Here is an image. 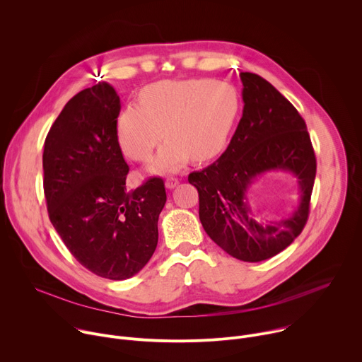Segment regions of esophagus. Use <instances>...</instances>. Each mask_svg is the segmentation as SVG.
I'll return each mask as SVG.
<instances>
[{
  "mask_svg": "<svg viewBox=\"0 0 362 362\" xmlns=\"http://www.w3.org/2000/svg\"><path fill=\"white\" fill-rule=\"evenodd\" d=\"M165 185H166L168 189H175V187L179 185V180H177L176 177H169Z\"/></svg>",
  "mask_w": 362,
  "mask_h": 362,
  "instance_id": "obj_1",
  "label": "esophagus"
}]
</instances>
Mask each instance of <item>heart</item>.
<instances>
[{"instance_id": "b5f03b06", "label": "heart", "mask_w": 362, "mask_h": 362, "mask_svg": "<svg viewBox=\"0 0 362 362\" xmlns=\"http://www.w3.org/2000/svg\"><path fill=\"white\" fill-rule=\"evenodd\" d=\"M240 110L236 88L225 81L186 80L148 86L141 106L117 120V137L129 158L144 162L169 137L148 172H175L192 158L208 160L226 146Z\"/></svg>"}]
</instances>
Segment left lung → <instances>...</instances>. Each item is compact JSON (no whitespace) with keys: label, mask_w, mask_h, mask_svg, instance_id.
I'll return each mask as SVG.
<instances>
[{"label":"left lung","mask_w":362,"mask_h":362,"mask_svg":"<svg viewBox=\"0 0 362 362\" xmlns=\"http://www.w3.org/2000/svg\"><path fill=\"white\" fill-rule=\"evenodd\" d=\"M243 112L222 156L189 175L199 192L204 232L226 253L243 262H261L288 247L302 232L315 182L317 160L298 110L265 78L240 73ZM268 171L297 177L300 202L288 217L257 218L247 199L252 182Z\"/></svg>","instance_id":"left-lung-1"}]
</instances>
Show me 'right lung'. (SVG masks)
I'll return each mask as SVG.
<instances>
[{
    "label": "right lung",
    "instance_id": "1",
    "mask_svg": "<svg viewBox=\"0 0 362 362\" xmlns=\"http://www.w3.org/2000/svg\"><path fill=\"white\" fill-rule=\"evenodd\" d=\"M119 113L113 86L100 81L84 88L51 126L42 153L51 223L84 268L113 281L132 278L148 262L166 203L160 177L127 192Z\"/></svg>",
    "mask_w": 362,
    "mask_h": 362
}]
</instances>
